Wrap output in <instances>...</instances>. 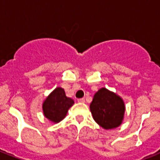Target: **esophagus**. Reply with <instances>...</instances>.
I'll use <instances>...</instances> for the list:
<instances>
[{"mask_svg":"<svg viewBox=\"0 0 160 160\" xmlns=\"http://www.w3.org/2000/svg\"><path fill=\"white\" fill-rule=\"evenodd\" d=\"M85 99L84 98H80V99H78V102L80 103H85Z\"/></svg>","mask_w":160,"mask_h":160,"instance_id":"34e87169","label":"esophagus"}]
</instances>
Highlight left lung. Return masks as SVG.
<instances>
[{
    "label": "left lung",
    "instance_id": "obj_1",
    "mask_svg": "<svg viewBox=\"0 0 160 160\" xmlns=\"http://www.w3.org/2000/svg\"><path fill=\"white\" fill-rule=\"evenodd\" d=\"M90 108L95 121L105 129L119 127L125 111L122 98L106 88H101L95 93Z\"/></svg>",
    "mask_w": 160,
    "mask_h": 160
}]
</instances>
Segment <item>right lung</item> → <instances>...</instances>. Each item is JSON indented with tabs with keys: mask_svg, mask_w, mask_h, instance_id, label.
<instances>
[{
	"mask_svg": "<svg viewBox=\"0 0 160 160\" xmlns=\"http://www.w3.org/2000/svg\"><path fill=\"white\" fill-rule=\"evenodd\" d=\"M74 100L65 95L64 89L57 87L48 95L42 105L44 115L53 123L61 121L72 106Z\"/></svg>",
	"mask_w": 160,
	"mask_h": 160,
	"instance_id": "1",
	"label": "right lung"
}]
</instances>
